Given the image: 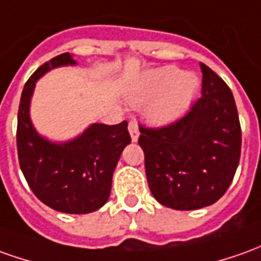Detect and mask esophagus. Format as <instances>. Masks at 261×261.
<instances>
[{
	"mask_svg": "<svg viewBox=\"0 0 261 261\" xmlns=\"http://www.w3.org/2000/svg\"><path fill=\"white\" fill-rule=\"evenodd\" d=\"M128 131H130L131 140L133 141H137L140 133H138V124L136 120H130V123H128Z\"/></svg>",
	"mask_w": 261,
	"mask_h": 261,
	"instance_id": "1",
	"label": "esophagus"
}]
</instances>
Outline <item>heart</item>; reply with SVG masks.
I'll list each match as a JSON object with an SVG mask.
<instances>
[{
    "label": "heart",
    "mask_w": 261,
    "mask_h": 261,
    "mask_svg": "<svg viewBox=\"0 0 261 261\" xmlns=\"http://www.w3.org/2000/svg\"><path fill=\"white\" fill-rule=\"evenodd\" d=\"M198 87L196 74L181 72L177 67L167 65L145 74L133 87L128 100L134 106L150 104L148 117L155 123H167L190 106Z\"/></svg>",
    "instance_id": "1"
}]
</instances>
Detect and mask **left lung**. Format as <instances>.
I'll return each mask as SVG.
<instances>
[{
    "mask_svg": "<svg viewBox=\"0 0 261 261\" xmlns=\"http://www.w3.org/2000/svg\"><path fill=\"white\" fill-rule=\"evenodd\" d=\"M201 97L174 123L140 125L145 175L154 198L174 210H197L219 200L233 181L242 128L228 86L205 64Z\"/></svg>",
    "mask_w": 261,
    "mask_h": 261,
    "instance_id": "obj_1",
    "label": "left lung"
}]
</instances>
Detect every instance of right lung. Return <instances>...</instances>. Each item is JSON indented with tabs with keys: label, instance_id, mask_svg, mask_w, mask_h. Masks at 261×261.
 <instances>
[{
	"label": "right lung",
	"instance_id": "1",
	"mask_svg": "<svg viewBox=\"0 0 261 261\" xmlns=\"http://www.w3.org/2000/svg\"><path fill=\"white\" fill-rule=\"evenodd\" d=\"M74 65L70 53L44 63L28 79L18 107L17 150L19 167L30 189L57 212L87 214L107 203L113 173L124 147L131 143L127 121L93 124L68 143L41 137L30 120V101L37 80L61 65Z\"/></svg>",
	"mask_w": 261,
	"mask_h": 261
}]
</instances>
